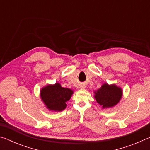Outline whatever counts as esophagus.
Listing matches in <instances>:
<instances>
[{"label":"esophagus","instance_id":"esophagus-1","mask_svg":"<svg viewBox=\"0 0 150 150\" xmlns=\"http://www.w3.org/2000/svg\"><path fill=\"white\" fill-rule=\"evenodd\" d=\"M81 88H85V87H84V86H81Z\"/></svg>","mask_w":150,"mask_h":150}]
</instances>
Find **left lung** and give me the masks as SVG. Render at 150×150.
I'll list each match as a JSON object with an SVG mask.
<instances>
[{
  "mask_svg": "<svg viewBox=\"0 0 150 150\" xmlns=\"http://www.w3.org/2000/svg\"><path fill=\"white\" fill-rule=\"evenodd\" d=\"M122 95L120 87L116 85L103 84L97 91H95V98L103 108H110L117 105Z\"/></svg>",
  "mask_w": 150,
  "mask_h": 150,
  "instance_id": "1",
  "label": "left lung"
}]
</instances>
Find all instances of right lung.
Listing matches in <instances>:
<instances>
[{
  "label": "right lung",
  "mask_w": 150,
  "mask_h": 150,
  "mask_svg": "<svg viewBox=\"0 0 150 150\" xmlns=\"http://www.w3.org/2000/svg\"><path fill=\"white\" fill-rule=\"evenodd\" d=\"M73 91L62 87L59 83L47 85L40 91V97L50 110L62 111L67 106L66 102L71 97Z\"/></svg>",
  "instance_id": "add662e5"
}]
</instances>
